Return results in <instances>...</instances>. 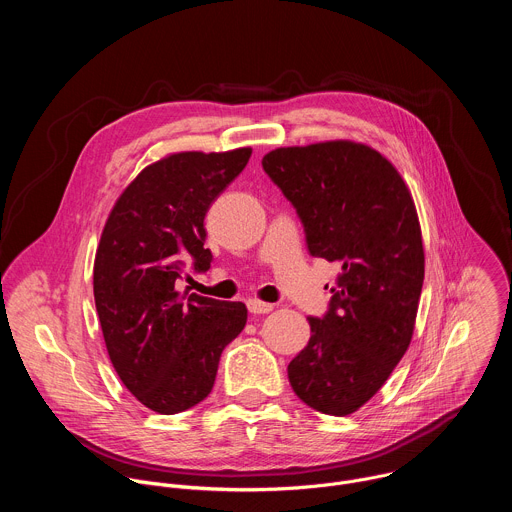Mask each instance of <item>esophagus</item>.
Returning <instances> with one entry per match:
<instances>
[{
  "label": "esophagus",
  "mask_w": 512,
  "mask_h": 512,
  "mask_svg": "<svg viewBox=\"0 0 512 512\" xmlns=\"http://www.w3.org/2000/svg\"><path fill=\"white\" fill-rule=\"evenodd\" d=\"M247 308H249L251 314H269L275 306L269 304V302H261V300H249Z\"/></svg>",
  "instance_id": "1"
}]
</instances>
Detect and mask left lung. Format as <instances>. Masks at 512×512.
<instances>
[{
  "instance_id": "8db88e82",
  "label": "left lung",
  "mask_w": 512,
  "mask_h": 512,
  "mask_svg": "<svg viewBox=\"0 0 512 512\" xmlns=\"http://www.w3.org/2000/svg\"><path fill=\"white\" fill-rule=\"evenodd\" d=\"M263 170L296 206L314 257L338 261L328 314L308 318V346L289 362L291 389L344 417L391 377L409 348L425 251L409 186L367 143L332 139L277 148Z\"/></svg>"
}]
</instances>
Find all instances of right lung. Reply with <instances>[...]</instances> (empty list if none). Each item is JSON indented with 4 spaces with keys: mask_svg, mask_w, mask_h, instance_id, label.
I'll use <instances>...</instances> for the list:
<instances>
[{
    "mask_svg": "<svg viewBox=\"0 0 512 512\" xmlns=\"http://www.w3.org/2000/svg\"><path fill=\"white\" fill-rule=\"evenodd\" d=\"M251 148L178 152L145 166L115 200L93 267L95 306L113 367L148 409L174 415L212 391L225 346L247 324L241 302L190 294L184 263L206 271L204 216Z\"/></svg>",
    "mask_w": 512,
    "mask_h": 512,
    "instance_id": "add662e5",
    "label": "right lung"
}]
</instances>
